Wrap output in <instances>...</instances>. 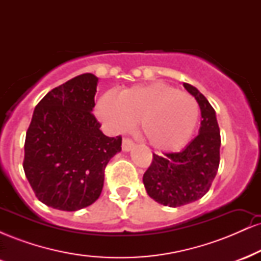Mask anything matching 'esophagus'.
<instances>
[{
  "instance_id": "obj_1",
  "label": "esophagus",
  "mask_w": 261,
  "mask_h": 261,
  "mask_svg": "<svg viewBox=\"0 0 261 261\" xmlns=\"http://www.w3.org/2000/svg\"><path fill=\"white\" fill-rule=\"evenodd\" d=\"M135 143L130 139H124L122 140V151L128 152L134 148Z\"/></svg>"
}]
</instances>
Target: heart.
Wrapping results in <instances>:
<instances>
[{"label":"heart","instance_id":"heart-1","mask_svg":"<svg viewBox=\"0 0 261 261\" xmlns=\"http://www.w3.org/2000/svg\"><path fill=\"white\" fill-rule=\"evenodd\" d=\"M95 113L110 131L126 133L140 121V131L160 151H175L187 145L199 121L200 108L187 92L163 82L134 86L120 94L104 93Z\"/></svg>","mask_w":261,"mask_h":261}]
</instances>
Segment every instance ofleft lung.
Masks as SVG:
<instances>
[{
  "mask_svg": "<svg viewBox=\"0 0 261 261\" xmlns=\"http://www.w3.org/2000/svg\"><path fill=\"white\" fill-rule=\"evenodd\" d=\"M199 104L201 126L199 135L175 153H153L151 166L143 174L149 197L169 207H179L201 199L208 191L220 166L221 135L215 109L199 89L182 83Z\"/></svg>",
  "mask_w": 261,
  "mask_h": 261,
  "instance_id": "left-lung-1",
  "label": "left lung"
}]
</instances>
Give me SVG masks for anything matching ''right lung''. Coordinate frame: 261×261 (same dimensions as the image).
I'll return each mask as SVG.
<instances>
[{
    "label": "right lung",
    "mask_w": 261,
    "mask_h": 261,
    "mask_svg": "<svg viewBox=\"0 0 261 261\" xmlns=\"http://www.w3.org/2000/svg\"><path fill=\"white\" fill-rule=\"evenodd\" d=\"M97 85L94 74H80L51 89L33 113L23 168L38 199L53 208L92 205L108 162L121 151V136H106L92 114Z\"/></svg>",
    "instance_id": "add662e5"
}]
</instances>
